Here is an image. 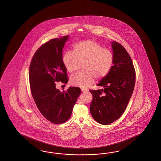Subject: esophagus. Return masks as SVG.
<instances>
[{"mask_svg":"<svg viewBox=\"0 0 161 161\" xmlns=\"http://www.w3.org/2000/svg\"><path fill=\"white\" fill-rule=\"evenodd\" d=\"M81 90H82V92H87L88 91V90L87 89H85V88H81Z\"/></svg>","mask_w":161,"mask_h":161,"instance_id":"34e87169","label":"esophagus"}]
</instances>
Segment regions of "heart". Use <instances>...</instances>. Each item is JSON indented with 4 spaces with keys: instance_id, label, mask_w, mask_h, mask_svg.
Segmentation results:
<instances>
[{
    "instance_id": "b5f03b06",
    "label": "heart",
    "mask_w": 161,
    "mask_h": 161,
    "mask_svg": "<svg viewBox=\"0 0 161 161\" xmlns=\"http://www.w3.org/2000/svg\"><path fill=\"white\" fill-rule=\"evenodd\" d=\"M114 61L113 52L92 40L76 43L72 52H66L63 58L65 69L71 74L78 71L83 63L84 71L73 76L70 82L72 85L84 87L92 85L95 78L103 79L108 75Z\"/></svg>"
}]
</instances>
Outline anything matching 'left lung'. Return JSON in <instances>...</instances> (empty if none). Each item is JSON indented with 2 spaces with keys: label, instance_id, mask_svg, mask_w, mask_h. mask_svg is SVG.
Segmentation results:
<instances>
[{
  "label": "left lung",
  "instance_id": "1",
  "mask_svg": "<svg viewBox=\"0 0 161 161\" xmlns=\"http://www.w3.org/2000/svg\"><path fill=\"white\" fill-rule=\"evenodd\" d=\"M112 45L114 65L97 84L103 89L89 90L92 95L90 113L97 122L103 125L112 123L122 116L133 93L136 80L134 64L126 49L116 41Z\"/></svg>",
  "mask_w": 161,
  "mask_h": 161
}]
</instances>
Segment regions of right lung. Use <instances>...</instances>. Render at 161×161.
I'll return each instance as SVG.
<instances>
[{
	"mask_svg": "<svg viewBox=\"0 0 161 161\" xmlns=\"http://www.w3.org/2000/svg\"><path fill=\"white\" fill-rule=\"evenodd\" d=\"M68 38L65 36L43 44L35 52L29 67L30 87L35 103L42 116L56 124L69 120L81 93L78 87L63 92L56 88V82L66 84L69 81L62 58Z\"/></svg>",
	"mask_w": 161,
	"mask_h": 161,
	"instance_id": "1",
	"label": "right lung"
}]
</instances>
